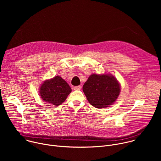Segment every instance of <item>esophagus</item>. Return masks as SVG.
<instances>
[{"mask_svg":"<svg viewBox=\"0 0 161 161\" xmlns=\"http://www.w3.org/2000/svg\"><path fill=\"white\" fill-rule=\"evenodd\" d=\"M81 88V86L80 85H78V86H74V90H80Z\"/></svg>","mask_w":161,"mask_h":161,"instance_id":"obj_1","label":"esophagus"}]
</instances>
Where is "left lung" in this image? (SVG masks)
Segmentation results:
<instances>
[{"mask_svg": "<svg viewBox=\"0 0 161 161\" xmlns=\"http://www.w3.org/2000/svg\"><path fill=\"white\" fill-rule=\"evenodd\" d=\"M83 90L90 104L104 108L116 101L120 92V85L112 75H95L89 76Z\"/></svg>", "mask_w": 161, "mask_h": 161, "instance_id": "obj_1", "label": "left lung"}]
</instances>
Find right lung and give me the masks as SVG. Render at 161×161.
I'll return each instance as SVG.
<instances>
[{
    "instance_id": "1",
    "label": "right lung",
    "mask_w": 161,
    "mask_h": 161,
    "mask_svg": "<svg viewBox=\"0 0 161 161\" xmlns=\"http://www.w3.org/2000/svg\"><path fill=\"white\" fill-rule=\"evenodd\" d=\"M71 88L68 83L60 76L45 81L40 87V96L48 103L58 106L64 103L68 95L71 93Z\"/></svg>"
}]
</instances>
